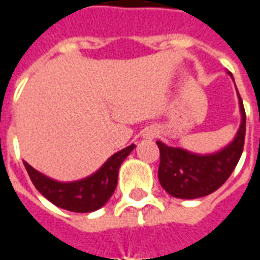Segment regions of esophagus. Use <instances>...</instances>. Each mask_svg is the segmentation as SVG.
I'll return each instance as SVG.
<instances>
[{"label": "esophagus", "instance_id": "34e87169", "mask_svg": "<svg viewBox=\"0 0 260 260\" xmlns=\"http://www.w3.org/2000/svg\"><path fill=\"white\" fill-rule=\"evenodd\" d=\"M145 137L153 138L155 137V132H152V130H147V133H145Z\"/></svg>", "mask_w": 260, "mask_h": 260}]
</instances>
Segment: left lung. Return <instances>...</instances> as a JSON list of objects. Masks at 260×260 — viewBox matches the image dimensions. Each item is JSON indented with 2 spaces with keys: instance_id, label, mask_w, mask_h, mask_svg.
I'll return each mask as SVG.
<instances>
[{
  "instance_id": "left-lung-1",
  "label": "left lung",
  "mask_w": 260,
  "mask_h": 260,
  "mask_svg": "<svg viewBox=\"0 0 260 260\" xmlns=\"http://www.w3.org/2000/svg\"><path fill=\"white\" fill-rule=\"evenodd\" d=\"M229 75L233 77L231 73ZM238 98L241 109V126L233 143L219 152L197 155L183 148H173L156 141L160 152L159 183L172 197L194 200L212 194L226 183L233 170L236 169L244 149L247 119L240 94Z\"/></svg>"
}]
</instances>
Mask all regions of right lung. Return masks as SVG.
Listing matches in <instances>:
<instances>
[{"instance_id": "add662e5", "label": "right lung", "mask_w": 260, "mask_h": 260, "mask_svg": "<svg viewBox=\"0 0 260 260\" xmlns=\"http://www.w3.org/2000/svg\"><path fill=\"white\" fill-rule=\"evenodd\" d=\"M134 144L112 155L101 169L88 177L73 183H60L33 169L27 162H23L34 187L62 209L79 213H88L100 209L111 198L117 184V172L123 160L134 149Z\"/></svg>"}]
</instances>
